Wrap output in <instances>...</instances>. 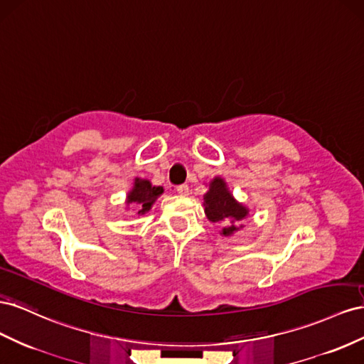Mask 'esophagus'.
<instances>
[{
  "label": "esophagus",
  "instance_id": "esophagus-1",
  "mask_svg": "<svg viewBox=\"0 0 364 364\" xmlns=\"http://www.w3.org/2000/svg\"><path fill=\"white\" fill-rule=\"evenodd\" d=\"M176 193L181 195V196H188L189 195V186L188 184H181L176 188Z\"/></svg>",
  "mask_w": 364,
  "mask_h": 364
}]
</instances>
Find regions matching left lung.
<instances>
[{"mask_svg":"<svg viewBox=\"0 0 364 364\" xmlns=\"http://www.w3.org/2000/svg\"><path fill=\"white\" fill-rule=\"evenodd\" d=\"M204 213L210 223L221 224V235L232 236L244 227L241 223L250 215V209L237 201L221 176H215L203 196Z\"/></svg>","mask_w":364,"mask_h":364,"instance_id":"obj_1","label":"left lung"}]
</instances>
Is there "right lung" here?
Segmentation results:
<instances>
[{"mask_svg": "<svg viewBox=\"0 0 364 364\" xmlns=\"http://www.w3.org/2000/svg\"><path fill=\"white\" fill-rule=\"evenodd\" d=\"M161 193H163L161 186H154L149 180L136 176L131 191L127 193L124 205H127V209H129V205L132 204L134 209L137 210L139 216L146 215L152 209L154 203L157 201V198Z\"/></svg>", "mask_w": 364, "mask_h": 364, "instance_id": "right-lung-1", "label": "right lung"}]
</instances>
